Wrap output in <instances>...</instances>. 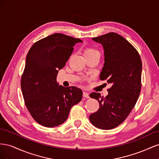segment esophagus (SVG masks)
Returning <instances> with one entry per match:
<instances>
[{
    "mask_svg": "<svg viewBox=\"0 0 159 159\" xmlns=\"http://www.w3.org/2000/svg\"><path fill=\"white\" fill-rule=\"evenodd\" d=\"M83 97L85 98H89V93H87V92H85V91H84V92H83Z\"/></svg>",
    "mask_w": 159,
    "mask_h": 159,
    "instance_id": "1",
    "label": "esophagus"
}]
</instances>
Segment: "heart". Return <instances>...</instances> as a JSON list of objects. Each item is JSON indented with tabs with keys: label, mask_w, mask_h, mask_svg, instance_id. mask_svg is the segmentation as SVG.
Returning <instances> with one entry per match:
<instances>
[{
	"label": "heart",
	"mask_w": 159,
	"mask_h": 159,
	"mask_svg": "<svg viewBox=\"0 0 159 159\" xmlns=\"http://www.w3.org/2000/svg\"><path fill=\"white\" fill-rule=\"evenodd\" d=\"M97 53H99L98 51L92 48H85L84 52V55L85 56H89V55H93L95 54H97Z\"/></svg>",
	"instance_id": "heart-1"
}]
</instances>
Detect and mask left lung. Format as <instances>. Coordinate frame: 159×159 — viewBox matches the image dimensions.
I'll return each mask as SVG.
<instances>
[{"label":"left lung","mask_w":159,"mask_h":159,"mask_svg":"<svg viewBox=\"0 0 159 159\" xmlns=\"http://www.w3.org/2000/svg\"><path fill=\"white\" fill-rule=\"evenodd\" d=\"M104 50L105 63L101 80L111 84L108 95L90 93L99 108L89 115L90 122L101 129H112L121 124L131 113L141 88L142 62L137 50L125 38L115 32L93 38Z\"/></svg>","instance_id":"8db88e82"}]
</instances>
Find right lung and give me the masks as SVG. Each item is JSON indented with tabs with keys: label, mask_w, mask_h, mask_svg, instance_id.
<instances>
[{
	"label": "right lung",
	"mask_w": 159,
	"mask_h": 159,
	"mask_svg": "<svg viewBox=\"0 0 159 159\" xmlns=\"http://www.w3.org/2000/svg\"><path fill=\"white\" fill-rule=\"evenodd\" d=\"M78 42L82 40L56 33L34 43L26 56L22 93L32 117L42 126L54 127L64 123L71 108L82 98L80 88H65L56 81L58 70Z\"/></svg>",
	"instance_id": "right-lung-1"
}]
</instances>
